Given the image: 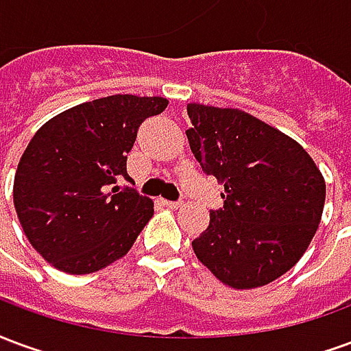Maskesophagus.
<instances>
[{
  "mask_svg": "<svg viewBox=\"0 0 351 351\" xmlns=\"http://www.w3.org/2000/svg\"><path fill=\"white\" fill-rule=\"evenodd\" d=\"M163 205H167L169 208H180L184 206L182 201H167V199H163Z\"/></svg>",
  "mask_w": 351,
  "mask_h": 351,
  "instance_id": "34e87169",
  "label": "esophagus"
}]
</instances>
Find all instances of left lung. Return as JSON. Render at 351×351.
I'll return each mask as SVG.
<instances>
[{
  "label": "left lung",
  "instance_id": "left-lung-1",
  "mask_svg": "<svg viewBox=\"0 0 351 351\" xmlns=\"http://www.w3.org/2000/svg\"><path fill=\"white\" fill-rule=\"evenodd\" d=\"M188 116L191 152L226 190L193 252L228 286H265L308 248L324 213V176L299 143L248 112L190 103Z\"/></svg>",
  "mask_w": 351,
  "mask_h": 351
}]
</instances>
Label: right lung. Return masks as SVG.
<instances>
[{
  "instance_id": "obj_1",
  "label": "right lung",
  "mask_w": 351,
  "mask_h": 351,
  "mask_svg": "<svg viewBox=\"0 0 351 351\" xmlns=\"http://www.w3.org/2000/svg\"><path fill=\"white\" fill-rule=\"evenodd\" d=\"M130 93L88 101L52 118L29 141L14 175V208L27 241L69 274L99 271L128 254L154 214L130 180L128 152L141 123L167 107Z\"/></svg>"
}]
</instances>
